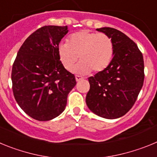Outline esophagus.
Returning <instances> with one entry per match:
<instances>
[{
    "instance_id": "obj_1",
    "label": "esophagus",
    "mask_w": 157,
    "mask_h": 157,
    "mask_svg": "<svg viewBox=\"0 0 157 157\" xmlns=\"http://www.w3.org/2000/svg\"><path fill=\"white\" fill-rule=\"evenodd\" d=\"M82 78H83L82 77V76H79V75H76L75 76V79H76V81H77V82H79L80 80H82Z\"/></svg>"
}]
</instances>
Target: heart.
Masks as SVG:
<instances>
[{
	"mask_svg": "<svg viewBox=\"0 0 157 157\" xmlns=\"http://www.w3.org/2000/svg\"><path fill=\"white\" fill-rule=\"evenodd\" d=\"M57 52L66 70L71 71L79 56L81 62L75 71L88 74L92 70L98 73L103 71L112 62L114 45L108 34L82 30L70 34L67 43L59 44Z\"/></svg>",
	"mask_w": 157,
	"mask_h": 157,
	"instance_id": "heart-1",
	"label": "heart"
}]
</instances>
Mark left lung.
I'll return each instance as SVG.
<instances>
[{
  "label": "left lung",
  "instance_id": "left-lung-1",
  "mask_svg": "<svg viewBox=\"0 0 157 157\" xmlns=\"http://www.w3.org/2000/svg\"><path fill=\"white\" fill-rule=\"evenodd\" d=\"M112 39L114 56L103 71L88 78L86 102L96 115L116 119L128 112L143 86V56L138 45L123 32L111 27L97 29Z\"/></svg>",
  "mask_w": 157,
  "mask_h": 157
}]
</instances>
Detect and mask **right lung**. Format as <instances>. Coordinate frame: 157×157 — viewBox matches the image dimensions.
Here are the masks:
<instances>
[{
  "instance_id": "obj_1",
  "label": "right lung",
  "mask_w": 157,
  "mask_h": 157,
  "mask_svg": "<svg viewBox=\"0 0 157 157\" xmlns=\"http://www.w3.org/2000/svg\"><path fill=\"white\" fill-rule=\"evenodd\" d=\"M67 27L44 26L25 40L12 65V91L29 116L48 121L60 115L75 77L64 68L57 48Z\"/></svg>"
}]
</instances>
